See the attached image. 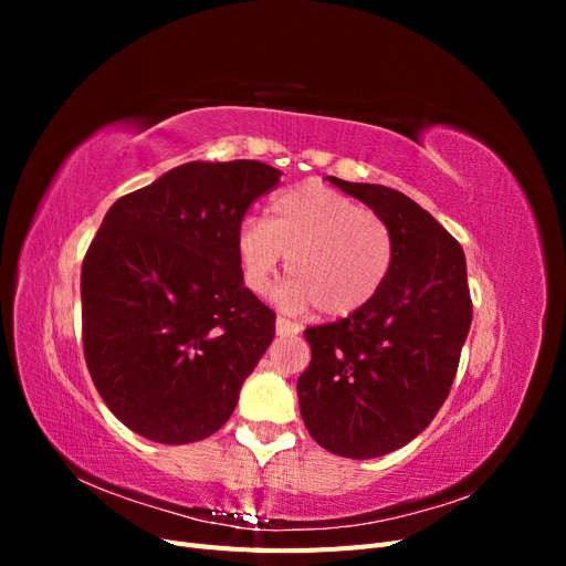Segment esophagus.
<instances>
[{"instance_id":"1","label":"esophagus","mask_w":566,"mask_h":566,"mask_svg":"<svg viewBox=\"0 0 566 566\" xmlns=\"http://www.w3.org/2000/svg\"><path fill=\"white\" fill-rule=\"evenodd\" d=\"M276 333H279L281 337H285V335H297V333H300V325L293 323V321L283 318V316H279V318H276Z\"/></svg>"}]
</instances>
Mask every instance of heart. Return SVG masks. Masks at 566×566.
Instances as JSON below:
<instances>
[{
  "label": "heart",
  "mask_w": 566,
  "mask_h": 566,
  "mask_svg": "<svg viewBox=\"0 0 566 566\" xmlns=\"http://www.w3.org/2000/svg\"><path fill=\"white\" fill-rule=\"evenodd\" d=\"M235 254L252 293H264L285 256V310L314 304L323 316L345 318L382 290L394 241L382 217L328 186L302 184L273 198L269 221L245 217L238 224Z\"/></svg>",
  "instance_id": "obj_1"
}]
</instances>
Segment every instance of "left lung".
<instances>
[{
  "instance_id": "8db88e82",
  "label": "left lung",
  "mask_w": 566,
  "mask_h": 566,
  "mask_svg": "<svg viewBox=\"0 0 566 566\" xmlns=\"http://www.w3.org/2000/svg\"><path fill=\"white\" fill-rule=\"evenodd\" d=\"M328 181L382 217L394 260L364 310L304 331L312 364L297 380L300 413L325 451L380 458L416 439L449 397L472 323L465 252L394 188Z\"/></svg>"
}]
</instances>
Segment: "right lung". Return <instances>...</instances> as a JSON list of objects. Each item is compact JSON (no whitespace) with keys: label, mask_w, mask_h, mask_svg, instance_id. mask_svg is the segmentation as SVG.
<instances>
[{"label":"right lung","mask_w":566,"mask_h":566,"mask_svg":"<svg viewBox=\"0 0 566 566\" xmlns=\"http://www.w3.org/2000/svg\"><path fill=\"white\" fill-rule=\"evenodd\" d=\"M256 163L193 160L113 202L82 262V339L111 413L158 443L214 434L276 333L245 287L235 231L281 181Z\"/></svg>","instance_id":"1"}]
</instances>
